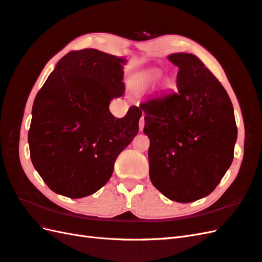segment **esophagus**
Listing matches in <instances>:
<instances>
[{
  "label": "esophagus",
  "instance_id": "esophagus-1",
  "mask_svg": "<svg viewBox=\"0 0 262 262\" xmlns=\"http://www.w3.org/2000/svg\"><path fill=\"white\" fill-rule=\"evenodd\" d=\"M144 126H145V119H144V116H142L141 120H139V130H143Z\"/></svg>",
  "mask_w": 262,
  "mask_h": 262
}]
</instances>
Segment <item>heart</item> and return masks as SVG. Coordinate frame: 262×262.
Instances as JSON below:
<instances>
[{"label":"heart","mask_w":262,"mask_h":262,"mask_svg":"<svg viewBox=\"0 0 262 262\" xmlns=\"http://www.w3.org/2000/svg\"><path fill=\"white\" fill-rule=\"evenodd\" d=\"M161 78V75L159 74V72H154V74H151L150 76H149V81H156V80H159V79Z\"/></svg>","instance_id":"1"}]
</instances>
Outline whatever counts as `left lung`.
<instances>
[{
  "mask_svg": "<svg viewBox=\"0 0 262 262\" xmlns=\"http://www.w3.org/2000/svg\"><path fill=\"white\" fill-rule=\"evenodd\" d=\"M176 93L155 96L139 108L149 138V178L167 199L190 203L208 196L233 161L238 136L226 89L191 53L169 54Z\"/></svg>",
  "mask_w": 262,
  "mask_h": 262,
  "instance_id": "1",
  "label": "left lung"
}]
</instances>
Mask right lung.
I'll use <instances>...</instances> for the list:
<instances>
[{
    "mask_svg": "<svg viewBox=\"0 0 262 262\" xmlns=\"http://www.w3.org/2000/svg\"><path fill=\"white\" fill-rule=\"evenodd\" d=\"M126 59L96 49L59 60L36 95L28 134L34 168L54 193L70 199L105 185L117 156L138 133L141 109L116 118L109 103L124 94Z\"/></svg>",
    "mask_w": 262,
    "mask_h": 262,
    "instance_id": "add662e5",
    "label": "right lung"
}]
</instances>
